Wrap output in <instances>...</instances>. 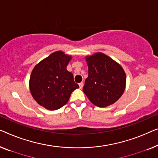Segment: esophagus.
Returning <instances> with one entry per match:
<instances>
[{
	"mask_svg": "<svg viewBox=\"0 0 158 158\" xmlns=\"http://www.w3.org/2000/svg\"><path fill=\"white\" fill-rule=\"evenodd\" d=\"M79 89H82L83 88V86H84V83L83 82H81V83L79 84Z\"/></svg>",
	"mask_w": 158,
	"mask_h": 158,
	"instance_id": "obj_1",
	"label": "esophagus"
}]
</instances>
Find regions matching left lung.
<instances>
[{"label":"left lung","mask_w":158,"mask_h":158,"mask_svg":"<svg viewBox=\"0 0 158 158\" xmlns=\"http://www.w3.org/2000/svg\"><path fill=\"white\" fill-rule=\"evenodd\" d=\"M88 77L83 92L90 102L99 107L115 103L120 98L126 86V74L114 60L101 52L85 57Z\"/></svg>","instance_id":"obj_1"}]
</instances>
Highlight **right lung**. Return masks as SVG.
Masks as SVG:
<instances>
[{
	"mask_svg": "<svg viewBox=\"0 0 158 158\" xmlns=\"http://www.w3.org/2000/svg\"><path fill=\"white\" fill-rule=\"evenodd\" d=\"M72 56L61 51L52 53L34 66L29 80L30 92L35 102L48 110H56L67 103L79 86L66 66Z\"/></svg>",
	"mask_w": 158,
	"mask_h": 158,
	"instance_id": "1",
	"label": "right lung"
}]
</instances>
